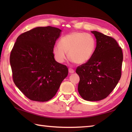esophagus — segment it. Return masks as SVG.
<instances>
[{
	"label": "esophagus",
	"mask_w": 132,
	"mask_h": 132,
	"mask_svg": "<svg viewBox=\"0 0 132 132\" xmlns=\"http://www.w3.org/2000/svg\"><path fill=\"white\" fill-rule=\"evenodd\" d=\"M69 72H70V73H71V74L74 73V70L71 69V68H69Z\"/></svg>",
	"instance_id": "34e87169"
}]
</instances>
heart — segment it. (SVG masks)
<instances>
[{"instance_id":"heart-1","label":"heart","mask_w":132,"mask_h":132,"mask_svg":"<svg viewBox=\"0 0 132 132\" xmlns=\"http://www.w3.org/2000/svg\"><path fill=\"white\" fill-rule=\"evenodd\" d=\"M96 49V40L91 35L85 32H74L64 36L59 45L53 47V54L58 62L63 63L69 57L77 64L88 62Z\"/></svg>"}]
</instances>
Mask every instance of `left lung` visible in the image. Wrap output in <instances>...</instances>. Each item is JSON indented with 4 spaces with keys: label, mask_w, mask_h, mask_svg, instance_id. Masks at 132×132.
<instances>
[{
    "label": "left lung",
    "mask_w": 132,
    "mask_h": 132,
    "mask_svg": "<svg viewBox=\"0 0 132 132\" xmlns=\"http://www.w3.org/2000/svg\"><path fill=\"white\" fill-rule=\"evenodd\" d=\"M91 33L96 39V49L90 60L76 69L80 78L78 90L83 99L99 101L107 97L120 80L123 54L113 38Z\"/></svg>",
    "instance_id": "left-lung-1"
}]
</instances>
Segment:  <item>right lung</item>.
I'll use <instances>...</instances> for the list:
<instances>
[{
  "label": "right lung",
  "mask_w": 132,
  "mask_h": 132,
  "mask_svg": "<svg viewBox=\"0 0 132 132\" xmlns=\"http://www.w3.org/2000/svg\"><path fill=\"white\" fill-rule=\"evenodd\" d=\"M61 31L50 26L35 28L20 35L11 50L13 80L30 100L52 99L68 76V68L55 60L52 51Z\"/></svg>",
  "instance_id": "obj_1"
}]
</instances>
